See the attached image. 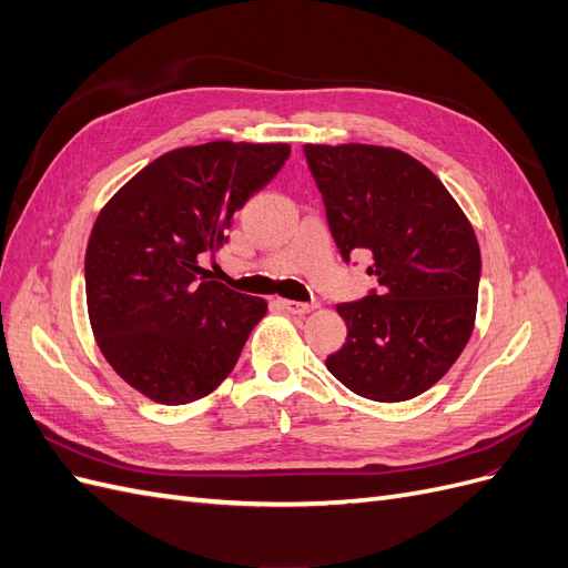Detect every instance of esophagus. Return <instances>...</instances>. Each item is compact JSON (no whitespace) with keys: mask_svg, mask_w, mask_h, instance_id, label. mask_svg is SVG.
<instances>
[{"mask_svg":"<svg viewBox=\"0 0 568 568\" xmlns=\"http://www.w3.org/2000/svg\"><path fill=\"white\" fill-rule=\"evenodd\" d=\"M284 311H288L291 315H307L315 311L313 303H298V301H280Z\"/></svg>","mask_w":568,"mask_h":568,"instance_id":"1","label":"esophagus"}]
</instances>
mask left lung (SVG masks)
<instances>
[{
    "label": "left lung",
    "instance_id": "1",
    "mask_svg": "<svg viewBox=\"0 0 568 568\" xmlns=\"http://www.w3.org/2000/svg\"><path fill=\"white\" fill-rule=\"evenodd\" d=\"M334 242L372 253L379 294L341 303L343 348L326 369L353 393L403 403L440 382L467 346L480 251L445 184L409 153L374 144H305Z\"/></svg>",
    "mask_w": 568,
    "mask_h": 568
}]
</instances>
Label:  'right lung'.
I'll return each mask as SVG.
<instances>
[{
	"label": "right lung",
	"mask_w": 568,
	"mask_h": 568,
	"mask_svg": "<svg viewBox=\"0 0 568 568\" xmlns=\"http://www.w3.org/2000/svg\"><path fill=\"white\" fill-rule=\"evenodd\" d=\"M288 153L230 140L173 149L99 211L84 253L90 324L106 363L149 400L205 398L265 317V298L209 280L199 255L222 248L232 215Z\"/></svg>",
	"instance_id": "right-lung-1"
}]
</instances>
